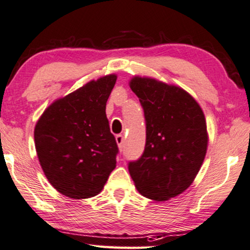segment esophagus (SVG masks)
Returning a JSON list of instances; mask_svg holds the SVG:
<instances>
[{"instance_id": "obj_1", "label": "esophagus", "mask_w": 250, "mask_h": 250, "mask_svg": "<svg viewBox=\"0 0 250 250\" xmlns=\"http://www.w3.org/2000/svg\"><path fill=\"white\" fill-rule=\"evenodd\" d=\"M116 142L118 144L119 149H123V146H124V142H125V137L123 134H118V135H116Z\"/></svg>"}]
</instances>
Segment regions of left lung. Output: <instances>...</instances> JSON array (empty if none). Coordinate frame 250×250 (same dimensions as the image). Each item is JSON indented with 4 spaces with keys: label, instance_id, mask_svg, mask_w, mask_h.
Segmentation results:
<instances>
[{
    "label": "left lung",
    "instance_id": "obj_1",
    "mask_svg": "<svg viewBox=\"0 0 250 250\" xmlns=\"http://www.w3.org/2000/svg\"><path fill=\"white\" fill-rule=\"evenodd\" d=\"M129 86L146 127V147L128 162L129 175L143 196L167 201L190 186L203 164L208 141L203 110L185 90L155 79L134 77Z\"/></svg>",
    "mask_w": 250,
    "mask_h": 250
}]
</instances>
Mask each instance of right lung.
<instances>
[{
  "mask_svg": "<svg viewBox=\"0 0 250 250\" xmlns=\"http://www.w3.org/2000/svg\"><path fill=\"white\" fill-rule=\"evenodd\" d=\"M116 79L106 75L57 99L36 124L39 162L48 182L65 196H96L116 167L118 146L106 116Z\"/></svg>",
  "mask_w": 250,
  "mask_h": 250,
  "instance_id": "1",
  "label": "right lung"
}]
</instances>
